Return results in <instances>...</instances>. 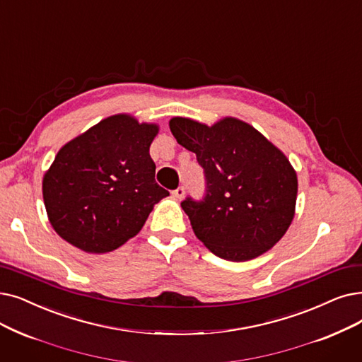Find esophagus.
Listing matches in <instances>:
<instances>
[{
	"label": "esophagus",
	"mask_w": 362,
	"mask_h": 362,
	"mask_svg": "<svg viewBox=\"0 0 362 362\" xmlns=\"http://www.w3.org/2000/svg\"><path fill=\"white\" fill-rule=\"evenodd\" d=\"M173 197L177 198V199H182L185 197V187L183 186H179L176 191H173Z\"/></svg>",
	"instance_id": "obj_1"
}]
</instances>
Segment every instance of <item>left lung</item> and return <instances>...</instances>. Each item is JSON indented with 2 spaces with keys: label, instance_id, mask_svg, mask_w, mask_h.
Here are the masks:
<instances>
[{
  "label": "left lung",
  "instance_id": "1",
  "mask_svg": "<svg viewBox=\"0 0 362 362\" xmlns=\"http://www.w3.org/2000/svg\"><path fill=\"white\" fill-rule=\"evenodd\" d=\"M168 125L206 173V198L182 202L197 238L230 262H247L271 250L296 213L297 175L286 153L233 117L213 125L173 117Z\"/></svg>",
  "mask_w": 362,
  "mask_h": 362
}]
</instances>
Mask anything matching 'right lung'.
<instances>
[{
  "label": "right lung",
  "mask_w": 362,
  "mask_h": 362,
  "mask_svg": "<svg viewBox=\"0 0 362 362\" xmlns=\"http://www.w3.org/2000/svg\"><path fill=\"white\" fill-rule=\"evenodd\" d=\"M160 132L130 114L111 115L62 146L42 177V198L60 238L86 253L114 251L168 197L149 155Z\"/></svg>",
  "instance_id": "obj_1"
}]
</instances>
